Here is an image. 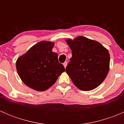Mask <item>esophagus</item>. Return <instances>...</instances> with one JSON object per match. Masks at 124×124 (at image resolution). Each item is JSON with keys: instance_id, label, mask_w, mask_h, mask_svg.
I'll return each mask as SVG.
<instances>
[{"instance_id": "34e87169", "label": "esophagus", "mask_w": 124, "mask_h": 124, "mask_svg": "<svg viewBox=\"0 0 124 124\" xmlns=\"http://www.w3.org/2000/svg\"><path fill=\"white\" fill-rule=\"evenodd\" d=\"M67 64H68V63H67V62H65L64 63H63V66H64L65 68L66 67H67Z\"/></svg>"}]
</instances>
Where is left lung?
<instances>
[{"mask_svg": "<svg viewBox=\"0 0 124 124\" xmlns=\"http://www.w3.org/2000/svg\"><path fill=\"white\" fill-rule=\"evenodd\" d=\"M72 57L66 72L80 90L91 91L104 80L109 70L110 54L100 43L84 37L67 39Z\"/></svg>", "mask_w": 124, "mask_h": 124, "instance_id": "8db88e82", "label": "left lung"}]
</instances>
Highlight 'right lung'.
<instances>
[{"label":"right lung","instance_id":"obj_1","mask_svg":"<svg viewBox=\"0 0 124 124\" xmlns=\"http://www.w3.org/2000/svg\"><path fill=\"white\" fill-rule=\"evenodd\" d=\"M54 43L41 41L31 47L16 62L17 72L25 85L33 89L44 91L56 82L65 71L52 52Z\"/></svg>","mask_w":124,"mask_h":124}]
</instances>
